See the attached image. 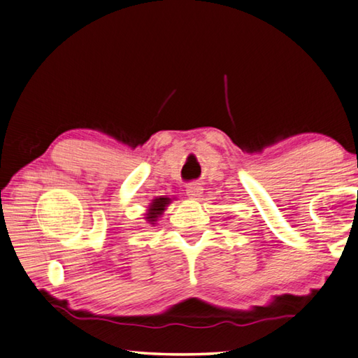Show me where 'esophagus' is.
Masks as SVG:
<instances>
[{
	"label": "esophagus",
	"instance_id": "1",
	"mask_svg": "<svg viewBox=\"0 0 358 358\" xmlns=\"http://www.w3.org/2000/svg\"><path fill=\"white\" fill-rule=\"evenodd\" d=\"M185 193L190 198H199L202 194V187L199 184H188L185 187Z\"/></svg>",
	"mask_w": 358,
	"mask_h": 358
}]
</instances>
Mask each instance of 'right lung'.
Here are the masks:
<instances>
[{"instance_id":"obj_1","label":"right lung","mask_w":358,"mask_h":358,"mask_svg":"<svg viewBox=\"0 0 358 358\" xmlns=\"http://www.w3.org/2000/svg\"><path fill=\"white\" fill-rule=\"evenodd\" d=\"M171 202V199L170 198H164V196H159V198H156L154 199L152 202H151V206H150V208H148V213H146V221H150L151 224H154V222L157 221V218L160 217L162 213H164V210H165V207L170 204Z\"/></svg>"}]
</instances>
